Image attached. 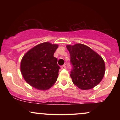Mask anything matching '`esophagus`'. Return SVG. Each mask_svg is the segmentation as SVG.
I'll return each instance as SVG.
<instances>
[{
    "instance_id": "1",
    "label": "esophagus",
    "mask_w": 120,
    "mask_h": 120,
    "mask_svg": "<svg viewBox=\"0 0 120 120\" xmlns=\"http://www.w3.org/2000/svg\"><path fill=\"white\" fill-rule=\"evenodd\" d=\"M61 68L62 69H66V65H63L61 66Z\"/></svg>"
}]
</instances>
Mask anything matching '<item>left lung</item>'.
Segmentation results:
<instances>
[{
    "mask_svg": "<svg viewBox=\"0 0 120 120\" xmlns=\"http://www.w3.org/2000/svg\"><path fill=\"white\" fill-rule=\"evenodd\" d=\"M71 55V77L74 85L82 90H89L102 80L105 63L96 52L86 45H67Z\"/></svg>",
    "mask_w": 120,
    "mask_h": 120,
    "instance_id": "left-lung-1",
    "label": "left lung"
}]
</instances>
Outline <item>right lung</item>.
<instances>
[{"label":"right lung","mask_w":120,"mask_h":120,"mask_svg":"<svg viewBox=\"0 0 120 120\" xmlns=\"http://www.w3.org/2000/svg\"><path fill=\"white\" fill-rule=\"evenodd\" d=\"M58 45L45 42L30 49L21 62V71L27 83L38 90H47L57 80V59L53 56Z\"/></svg>","instance_id":"1"}]
</instances>
